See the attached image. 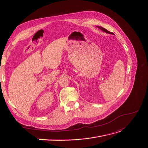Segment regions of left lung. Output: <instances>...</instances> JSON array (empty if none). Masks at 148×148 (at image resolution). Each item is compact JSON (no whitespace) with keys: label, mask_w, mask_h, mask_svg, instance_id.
Returning <instances> with one entry per match:
<instances>
[{"label":"left lung","mask_w":148,"mask_h":148,"mask_svg":"<svg viewBox=\"0 0 148 148\" xmlns=\"http://www.w3.org/2000/svg\"><path fill=\"white\" fill-rule=\"evenodd\" d=\"M97 27H98L99 29H100L101 30H102L103 31H104V32H106V33H108V34H114V33L113 32H109V31H108L107 29H104V28H103V27H101V26H97Z\"/></svg>","instance_id":"obj_1"}]
</instances>
